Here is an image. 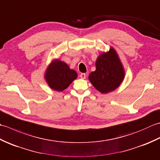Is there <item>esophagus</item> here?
<instances>
[{
  "label": "esophagus",
  "instance_id": "1",
  "mask_svg": "<svg viewBox=\"0 0 160 160\" xmlns=\"http://www.w3.org/2000/svg\"><path fill=\"white\" fill-rule=\"evenodd\" d=\"M80 78H82V79H85V78H86V74L84 73H82L80 74Z\"/></svg>",
  "mask_w": 160,
  "mask_h": 160
}]
</instances>
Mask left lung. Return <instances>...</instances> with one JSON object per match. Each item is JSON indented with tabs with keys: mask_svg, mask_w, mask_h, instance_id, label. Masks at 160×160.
<instances>
[{
	"mask_svg": "<svg viewBox=\"0 0 160 160\" xmlns=\"http://www.w3.org/2000/svg\"><path fill=\"white\" fill-rule=\"evenodd\" d=\"M96 67V71L89 74V78L97 90L107 93L120 86L124 78V71L113 48L98 58Z\"/></svg>",
	"mask_w": 160,
	"mask_h": 160,
	"instance_id": "1",
	"label": "left lung"
}]
</instances>
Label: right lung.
<instances>
[{"instance_id":"1","label":"right lung","mask_w":160,"mask_h":160,"mask_svg":"<svg viewBox=\"0 0 160 160\" xmlns=\"http://www.w3.org/2000/svg\"><path fill=\"white\" fill-rule=\"evenodd\" d=\"M77 76L76 71L70 69L65 62L56 60L47 68L45 79L52 89L62 91L69 87Z\"/></svg>"}]
</instances>
